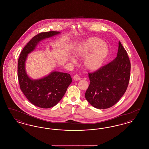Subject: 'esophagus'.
I'll use <instances>...</instances> for the list:
<instances>
[{
  "instance_id": "34e87169",
  "label": "esophagus",
  "mask_w": 149,
  "mask_h": 149,
  "mask_svg": "<svg viewBox=\"0 0 149 149\" xmlns=\"http://www.w3.org/2000/svg\"><path fill=\"white\" fill-rule=\"evenodd\" d=\"M73 79H74L75 80H76V81H78V80H80L81 79V78H80V77L79 75H78V74H75V75L74 76Z\"/></svg>"
}]
</instances>
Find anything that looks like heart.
Returning <instances> with one entry per match:
<instances>
[{
  "label": "heart",
  "mask_w": 149,
  "mask_h": 149,
  "mask_svg": "<svg viewBox=\"0 0 149 149\" xmlns=\"http://www.w3.org/2000/svg\"><path fill=\"white\" fill-rule=\"evenodd\" d=\"M105 43L102 40L94 38L85 42L79 55L85 56L89 55L85 60V65L91 69H96L100 66L108 54V50L104 46ZM71 60L75 62V59Z\"/></svg>",
  "instance_id": "1"
}]
</instances>
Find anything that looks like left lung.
<instances>
[{
  "instance_id": "left-lung-1",
  "label": "left lung",
  "mask_w": 149,
  "mask_h": 149,
  "mask_svg": "<svg viewBox=\"0 0 149 149\" xmlns=\"http://www.w3.org/2000/svg\"><path fill=\"white\" fill-rule=\"evenodd\" d=\"M117 56L112 61L97 71L88 72L90 84L85 98L92 106L106 109L114 106L127 88L130 78L131 63L127 53L118 43Z\"/></svg>"
}]
</instances>
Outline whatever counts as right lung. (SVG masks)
I'll return each instance as SVG.
<instances>
[{"label":"right lung","instance_id":"right-lung-1","mask_svg":"<svg viewBox=\"0 0 149 149\" xmlns=\"http://www.w3.org/2000/svg\"><path fill=\"white\" fill-rule=\"evenodd\" d=\"M58 33L49 31L35 36L24 47L18 61V78L22 92L32 104L42 108L55 106L60 102L72 82L71 76L68 73L53 71L42 79L32 80L26 74L25 61L28 54L40 41Z\"/></svg>","mask_w":149,"mask_h":149}]
</instances>
